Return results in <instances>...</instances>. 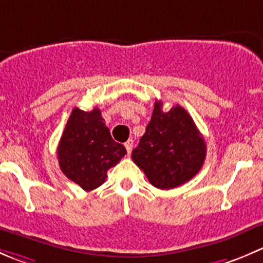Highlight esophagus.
<instances>
[{
	"label": "esophagus",
	"mask_w": 263,
	"mask_h": 263,
	"mask_svg": "<svg viewBox=\"0 0 263 263\" xmlns=\"http://www.w3.org/2000/svg\"><path fill=\"white\" fill-rule=\"evenodd\" d=\"M132 145H134V141H132V140H128V141L124 144V146H126V150L128 154H131V152H132Z\"/></svg>",
	"instance_id": "esophagus-1"
}]
</instances>
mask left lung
I'll return each mask as SVG.
<instances>
[{
  "mask_svg": "<svg viewBox=\"0 0 263 263\" xmlns=\"http://www.w3.org/2000/svg\"><path fill=\"white\" fill-rule=\"evenodd\" d=\"M155 101L152 121L132 152V160L153 186L162 190L177 187L199 172L207 146L190 114L180 105L162 110Z\"/></svg>",
  "mask_w": 263,
  "mask_h": 263,
  "instance_id": "left-lung-1",
  "label": "left lung"
}]
</instances>
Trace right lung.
Instances as JSON below:
<instances>
[{"mask_svg":"<svg viewBox=\"0 0 263 263\" xmlns=\"http://www.w3.org/2000/svg\"><path fill=\"white\" fill-rule=\"evenodd\" d=\"M127 154L126 147L111 139L100 110L74 108L58 146L60 170L83 190L105 182L106 172Z\"/></svg>","mask_w":263,"mask_h":263,"instance_id":"add662e5","label":"right lung"}]
</instances>
